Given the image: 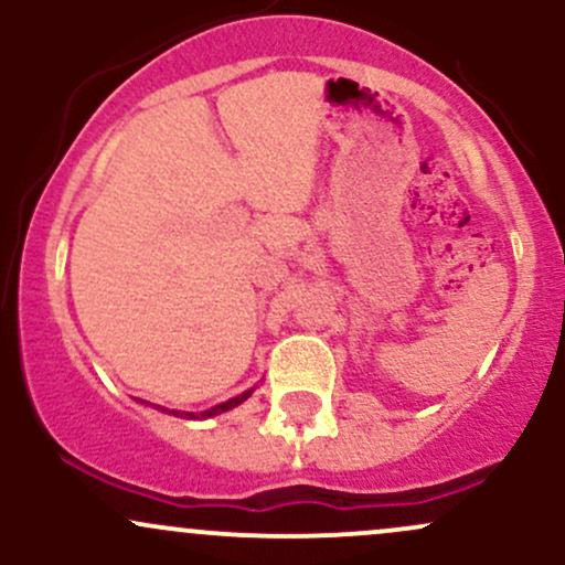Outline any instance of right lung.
<instances>
[{"instance_id": "add662e5", "label": "right lung", "mask_w": 565, "mask_h": 565, "mask_svg": "<svg viewBox=\"0 0 565 565\" xmlns=\"http://www.w3.org/2000/svg\"><path fill=\"white\" fill-rule=\"evenodd\" d=\"M249 395H252V391H246V393H242V395H236V398H228V401H223V404H217V406L206 408V412H201V414H193V412H174V408H164V412L174 414V417H188V419H206V417H215V414H223V412H228V408H233V406L244 404V401L249 398ZM157 408H159V406H157Z\"/></svg>"}]
</instances>
